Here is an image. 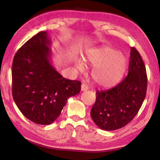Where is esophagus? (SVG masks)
Returning <instances> with one entry per match:
<instances>
[{
    "label": "esophagus",
    "instance_id": "1",
    "mask_svg": "<svg viewBox=\"0 0 160 160\" xmlns=\"http://www.w3.org/2000/svg\"><path fill=\"white\" fill-rule=\"evenodd\" d=\"M88 86L86 85V84H85V83H83V84H82V85H81V91H82V92H84V91H86V90H88Z\"/></svg>",
    "mask_w": 160,
    "mask_h": 160
}]
</instances>
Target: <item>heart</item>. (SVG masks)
Masks as SVG:
<instances>
[{
  "mask_svg": "<svg viewBox=\"0 0 160 160\" xmlns=\"http://www.w3.org/2000/svg\"><path fill=\"white\" fill-rule=\"evenodd\" d=\"M85 61L95 66L92 76L94 82L103 88H111L118 83L127 68L125 55L109 47L89 50L85 56ZM75 66L80 70L84 68V64L80 61L75 63Z\"/></svg>",
  "mask_w": 160,
  "mask_h": 160,
  "instance_id": "1",
  "label": "heart"
}]
</instances>
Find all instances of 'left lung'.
Wrapping results in <instances>:
<instances>
[{
	"label": "left lung",
	"instance_id": "8db88e82",
	"mask_svg": "<svg viewBox=\"0 0 160 160\" xmlns=\"http://www.w3.org/2000/svg\"><path fill=\"white\" fill-rule=\"evenodd\" d=\"M130 58L128 75L114 88L96 92L90 114L96 125L104 131H115L131 122L145 98L148 80L144 62L134 47L131 48Z\"/></svg>",
	"mask_w": 160,
	"mask_h": 160
}]
</instances>
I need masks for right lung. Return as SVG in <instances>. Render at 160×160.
<instances>
[{
    "label": "right lung",
    "mask_w": 160,
    "mask_h": 160,
    "mask_svg": "<svg viewBox=\"0 0 160 160\" xmlns=\"http://www.w3.org/2000/svg\"><path fill=\"white\" fill-rule=\"evenodd\" d=\"M51 39L43 31L29 39L14 56L13 99L27 118L49 125L61 114L70 97L80 92L81 82L64 78L51 64Z\"/></svg>",
    "instance_id": "add662e5"
}]
</instances>
